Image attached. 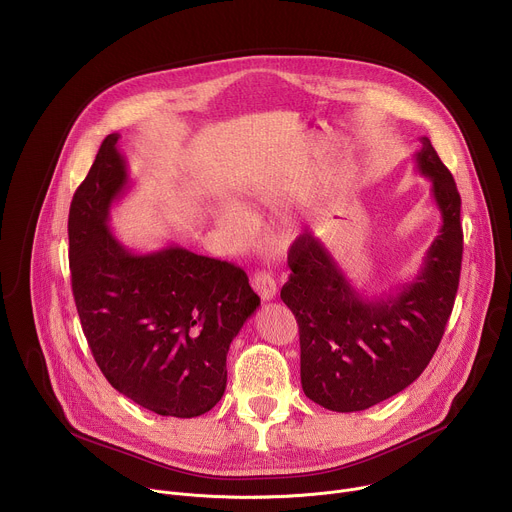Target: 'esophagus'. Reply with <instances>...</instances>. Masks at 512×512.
<instances>
[{"label": "esophagus", "instance_id": "obj_1", "mask_svg": "<svg viewBox=\"0 0 512 512\" xmlns=\"http://www.w3.org/2000/svg\"><path fill=\"white\" fill-rule=\"evenodd\" d=\"M253 287L257 289V294L263 300H273L277 296V283H275L273 275L267 271H257L253 275Z\"/></svg>", "mask_w": 512, "mask_h": 512}]
</instances>
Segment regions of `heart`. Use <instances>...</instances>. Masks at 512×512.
I'll list each match as a JSON object with an SVG mask.
<instances>
[{"mask_svg": "<svg viewBox=\"0 0 512 512\" xmlns=\"http://www.w3.org/2000/svg\"><path fill=\"white\" fill-rule=\"evenodd\" d=\"M218 223L233 231L239 239H251L255 235V218L253 214L235 204V202H223L221 208H218Z\"/></svg>", "mask_w": 512, "mask_h": 512, "instance_id": "b5f03b06", "label": "heart"}]
</instances>
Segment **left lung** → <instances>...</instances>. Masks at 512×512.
Listing matches in <instances>:
<instances>
[{
    "mask_svg": "<svg viewBox=\"0 0 512 512\" xmlns=\"http://www.w3.org/2000/svg\"><path fill=\"white\" fill-rule=\"evenodd\" d=\"M415 164L431 180L442 227L419 273L393 294L360 296L312 233L289 249L291 275L281 300L300 326L302 389L324 409L362 411L409 387L425 371L450 320L462 269V200L429 137H421Z\"/></svg>",
    "mask_w": 512,
    "mask_h": 512,
    "instance_id": "8db88e82",
    "label": "left lung"
}]
</instances>
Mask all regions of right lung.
Masks as SVG:
<instances>
[{
	"mask_svg": "<svg viewBox=\"0 0 512 512\" xmlns=\"http://www.w3.org/2000/svg\"><path fill=\"white\" fill-rule=\"evenodd\" d=\"M117 141L103 139L70 202L72 296L111 387L158 415L198 417L221 401L229 346L261 300L229 261L178 245L135 253L111 233V206L129 188Z\"/></svg>",
	"mask_w": 512,
	"mask_h": 512,
	"instance_id": "add662e5",
	"label": "right lung"
}]
</instances>
